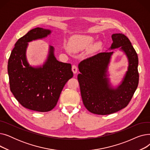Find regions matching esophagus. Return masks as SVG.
<instances>
[{"instance_id":"1","label":"esophagus","mask_w":150,"mask_h":150,"mask_svg":"<svg viewBox=\"0 0 150 150\" xmlns=\"http://www.w3.org/2000/svg\"><path fill=\"white\" fill-rule=\"evenodd\" d=\"M72 72H73V73H74V74H76V73H77V72H78V68H77L76 66H75V65L72 66Z\"/></svg>"}]
</instances>
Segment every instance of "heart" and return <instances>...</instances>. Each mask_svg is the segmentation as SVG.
<instances>
[{
	"mask_svg": "<svg viewBox=\"0 0 150 150\" xmlns=\"http://www.w3.org/2000/svg\"><path fill=\"white\" fill-rule=\"evenodd\" d=\"M93 38L88 35H78L71 39L69 43L70 49L74 52H79L88 49L92 45ZM99 44H97L94 48H97Z\"/></svg>",
	"mask_w": 150,
	"mask_h": 150,
	"instance_id": "b5f03b06",
	"label": "heart"
}]
</instances>
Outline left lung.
I'll return each instance as SVG.
<instances>
[{
	"instance_id": "obj_1",
	"label": "left lung",
	"mask_w": 150,
	"mask_h": 150,
	"mask_svg": "<svg viewBox=\"0 0 150 150\" xmlns=\"http://www.w3.org/2000/svg\"><path fill=\"white\" fill-rule=\"evenodd\" d=\"M111 49L120 47L127 56L129 66L122 84L113 89L107 77V70L113 52L99 53L81 61L78 75L83 104L98 115L111 114L129 104L139 84L138 56L129 39L122 33L112 35Z\"/></svg>"
}]
</instances>
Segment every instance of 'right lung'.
Here are the masks:
<instances>
[{
	"label": "right lung",
	"instance_id": "right-lung-1",
	"mask_svg": "<svg viewBox=\"0 0 150 150\" xmlns=\"http://www.w3.org/2000/svg\"><path fill=\"white\" fill-rule=\"evenodd\" d=\"M50 33L39 27L29 31L15 44L8 62L11 92L22 106L35 111L48 112L53 109L66 83L73 77L72 66L58 61L52 46L42 67H33L27 62L28 42Z\"/></svg>",
	"mask_w": 150,
	"mask_h": 150
}]
</instances>
